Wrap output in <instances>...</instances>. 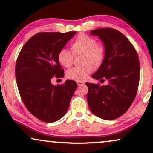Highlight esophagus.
Segmentation results:
<instances>
[{
  "label": "esophagus",
  "instance_id": "34e87169",
  "mask_svg": "<svg viewBox=\"0 0 153 153\" xmlns=\"http://www.w3.org/2000/svg\"><path fill=\"white\" fill-rule=\"evenodd\" d=\"M77 84H78L79 86H81V85H83L85 84L84 81H77Z\"/></svg>",
  "mask_w": 153,
  "mask_h": 153
}]
</instances>
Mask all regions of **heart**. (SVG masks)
Returning <instances> with one entry per match:
<instances>
[{
	"label": "heart",
	"mask_w": 153,
	"mask_h": 153,
	"mask_svg": "<svg viewBox=\"0 0 153 153\" xmlns=\"http://www.w3.org/2000/svg\"><path fill=\"white\" fill-rule=\"evenodd\" d=\"M72 52L66 49L58 51L57 59L59 63L65 68H70L74 62L75 56L83 54V66L75 67L67 72V77L76 81H83L93 71V66H100L106 55V47L103 44L96 42L94 37L86 34H79L71 45Z\"/></svg>",
	"instance_id": "obj_1"
}]
</instances>
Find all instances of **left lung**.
<instances>
[{"mask_svg":"<svg viewBox=\"0 0 153 153\" xmlns=\"http://www.w3.org/2000/svg\"><path fill=\"white\" fill-rule=\"evenodd\" d=\"M91 34L98 36L106 47L103 62L92 77L106 85L86 83L90 109L104 120H114L130 107L139 83L140 64L137 52L130 41L114 28L95 29Z\"/></svg>","mask_w":153,"mask_h":153,"instance_id":"8db88e82","label":"left lung"}]
</instances>
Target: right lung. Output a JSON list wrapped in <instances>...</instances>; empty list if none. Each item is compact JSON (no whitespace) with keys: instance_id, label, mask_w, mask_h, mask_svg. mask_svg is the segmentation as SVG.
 Returning a JSON list of instances; mask_svg holds the SVG:
<instances>
[{"instance_id":"right-lung-1","label":"right lung","mask_w":153,"mask_h":153,"mask_svg":"<svg viewBox=\"0 0 153 153\" xmlns=\"http://www.w3.org/2000/svg\"><path fill=\"white\" fill-rule=\"evenodd\" d=\"M76 33H37L25 43L16 59L15 76L21 98L29 112L45 123L55 122L66 114L76 89L72 80L57 85L51 83L53 76L63 77L57 55Z\"/></svg>"}]
</instances>
